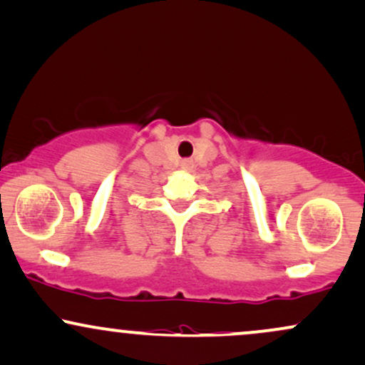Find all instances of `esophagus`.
Here are the masks:
<instances>
[{
  "mask_svg": "<svg viewBox=\"0 0 365 365\" xmlns=\"http://www.w3.org/2000/svg\"><path fill=\"white\" fill-rule=\"evenodd\" d=\"M192 165H194V163H192L190 160H183V161H182V168H183V170H190Z\"/></svg>",
  "mask_w": 365,
  "mask_h": 365,
  "instance_id": "34e87169",
  "label": "esophagus"
}]
</instances>
